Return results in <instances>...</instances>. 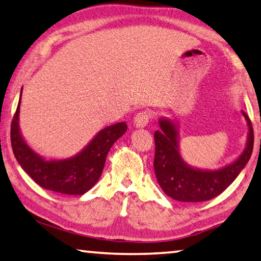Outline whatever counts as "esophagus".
Returning a JSON list of instances; mask_svg holds the SVG:
<instances>
[{"instance_id": "esophagus-1", "label": "esophagus", "mask_w": 261, "mask_h": 261, "mask_svg": "<svg viewBox=\"0 0 261 261\" xmlns=\"http://www.w3.org/2000/svg\"><path fill=\"white\" fill-rule=\"evenodd\" d=\"M151 115L147 111H142V113H138L135 116L134 118V124L136 127H145L148 122H150Z\"/></svg>"}]
</instances>
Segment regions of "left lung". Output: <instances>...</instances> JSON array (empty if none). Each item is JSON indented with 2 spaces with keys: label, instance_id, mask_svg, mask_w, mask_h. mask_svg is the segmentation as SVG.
Wrapping results in <instances>:
<instances>
[{
  "label": "left lung",
  "instance_id": "obj_1",
  "mask_svg": "<svg viewBox=\"0 0 261 261\" xmlns=\"http://www.w3.org/2000/svg\"><path fill=\"white\" fill-rule=\"evenodd\" d=\"M247 138L243 152L231 164L218 169L190 166L180 153L179 125L172 119L160 117V130L154 132V173L158 184L167 196L181 202L208 201L220 195L233 182L251 158L253 150V129L246 113Z\"/></svg>",
  "mask_w": 261,
  "mask_h": 261
}]
</instances>
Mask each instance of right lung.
<instances>
[{
	"label": "right lung",
	"mask_w": 261,
	"mask_h": 261,
	"mask_svg": "<svg viewBox=\"0 0 261 261\" xmlns=\"http://www.w3.org/2000/svg\"><path fill=\"white\" fill-rule=\"evenodd\" d=\"M11 123V146L14 154L24 171L40 187L52 192L82 195L92 189L102 174L107 154L115 142L125 134L127 125L119 122L105 127L77 152L65 159H47L29 146L19 127V106Z\"/></svg>",
	"instance_id": "obj_1"
}]
</instances>
